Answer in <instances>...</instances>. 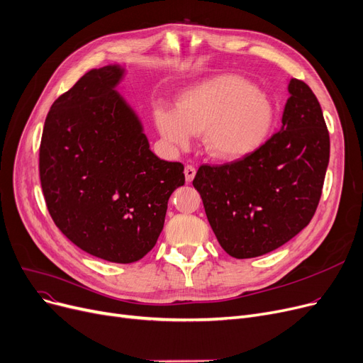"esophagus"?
Masks as SVG:
<instances>
[{
    "label": "esophagus",
    "mask_w": 363,
    "mask_h": 363,
    "mask_svg": "<svg viewBox=\"0 0 363 363\" xmlns=\"http://www.w3.org/2000/svg\"><path fill=\"white\" fill-rule=\"evenodd\" d=\"M195 174H196V168L194 165H186L184 167V176H186L187 183H191L194 180Z\"/></svg>",
    "instance_id": "34e87169"
}]
</instances>
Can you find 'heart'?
Segmentation results:
<instances>
[{"mask_svg": "<svg viewBox=\"0 0 363 363\" xmlns=\"http://www.w3.org/2000/svg\"><path fill=\"white\" fill-rule=\"evenodd\" d=\"M155 125L162 139L179 149L202 132L206 153L218 161L247 158L260 147L273 125L270 100L236 75H220L184 91L176 109L157 106Z\"/></svg>", "mask_w": 363, "mask_h": 363, "instance_id": "b5f03b06", "label": "heart"}]
</instances>
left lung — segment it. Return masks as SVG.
Instances as JSON below:
<instances>
[{"instance_id":"8db88e82","label":"left lung","mask_w":363,"mask_h":363,"mask_svg":"<svg viewBox=\"0 0 363 363\" xmlns=\"http://www.w3.org/2000/svg\"><path fill=\"white\" fill-rule=\"evenodd\" d=\"M282 127L247 158L201 165L194 179L218 244L235 258L279 248L313 218L330 133L308 85L291 79Z\"/></svg>"}]
</instances>
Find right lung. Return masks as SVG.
<instances>
[{
    "mask_svg": "<svg viewBox=\"0 0 363 363\" xmlns=\"http://www.w3.org/2000/svg\"><path fill=\"white\" fill-rule=\"evenodd\" d=\"M118 66L91 69L55 100L40 145V180L59 230L111 263L139 262L162 232L184 165L149 149L133 111L113 87Z\"/></svg>",
    "mask_w": 363,
    "mask_h": 363,
    "instance_id": "right-lung-1",
    "label": "right lung"
}]
</instances>
